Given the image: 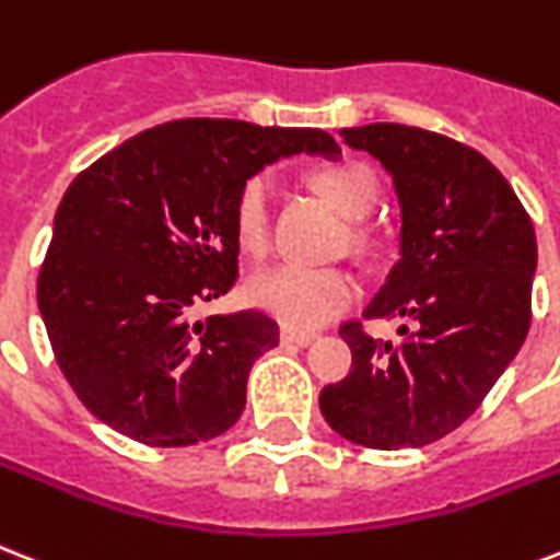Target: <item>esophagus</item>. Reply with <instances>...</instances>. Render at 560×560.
Listing matches in <instances>:
<instances>
[{"label": "esophagus", "instance_id": "34e87169", "mask_svg": "<svg viewBox=\"0 0 560 560\" xmlns=\"http://www.w3.org/2000/svg\"><path fill=\"white\" fill-rule=\"evenodd\" d=\"M281 342L284 345H311L316 339V334H307V330H295V327H281Z\"/></svg>", "mask_w": 560, "mask_h": 560}]
</instances>
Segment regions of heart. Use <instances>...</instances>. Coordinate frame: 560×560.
Returning a JSON list of instances; mask_svg holds the SVG:
<instances>
[{
    "label": "heart",
    "mask_w": 560,
    "mask_h": 560,
    "mask_svg": "<svg viewBox=\"0 0 560 560\" xmlns=\"http://www.w3.org/2000/svg\"><path fill=\"white\" fill-rule=\"evenodd\" d=\"M311 184L345 218L368 215L376 201V180L362 163L319 166L313 170ZM270 180L256 175L241 186L235 201V238L249 256H261L270 244ZM357 293L359 284L348 270L295 261L267 267L247 281L249 304L295 330L327 325L357 299Z\"/></svg>",
    "instance_id": "b5f03b06"
}]
</instances>
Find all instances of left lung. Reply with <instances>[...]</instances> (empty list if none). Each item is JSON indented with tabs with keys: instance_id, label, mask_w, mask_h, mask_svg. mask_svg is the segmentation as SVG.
Instances as JSON below:
<instances>
[{
	"instance_id": "1",
	"label": "left lung",
	"mask_w": 560,
	"mask_h": 560,
	"mask_svg": "<svg viewBox=\"0 0 560 560\" xmlns=\"http://www.w3.org/2000/svg\"><path fill=\"white\" fill-rule=\"evenodd\" d=\"M383 163L399 203V261L365 319L399 316V345L348 322L353 371L327 385V425L365 448L397 452L445 438L498 383L529 330L538 244L506 177L434 131L371 122L342 129Z\"/></svg>"
}]
</instances>
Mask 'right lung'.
<instances>
[{
    "label": "right lung",
    "instance_id": "1",
    "mask_svg": "<svg viewBox=\"0 0 560 560\" xmlns=\"http://www.w3.org/2000/svg\"><path fill=\"white\" fill-rule=\"evenodd\" d=\"M299 152L342 158L322 129L172 120L68 186L36 302L62 374L108 429L172 448L238 422L279 325L258 311L192 319V307L235 284L241 186Z\"/></svg>",
    "mask_w": 560,
    "mask_h": 560
}]
</instances>
